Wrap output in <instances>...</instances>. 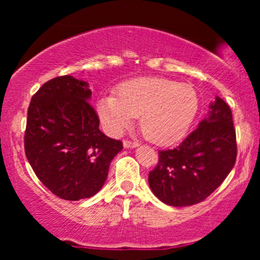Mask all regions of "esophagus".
<instances>
[{
  "label": "esophagus",
  "mask_w": 260,
  "mask_h": 260,
  "mask_svg": "<svg viewBox=\"0 0 260 260\" xmlns=\"http://www.w3.org/2000/svg\"><path fill=\"white\" fill-rule=\"evenodd\" d=\"M123 147L126 148V149L137 148V147H139V143L138 142H131V140H124V142H123Z\"/></svg>",
  "instance_id": "esophagus-1"
}]
</instances>
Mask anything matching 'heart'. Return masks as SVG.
<instances>
[{"label":"heart","instance_id":"heart-1","mask_svg":"<svg viewBox=\"0 0 260 260\" xmlns=\"http://www.w3.org/2000/svg\"><path fill=\"white\" fill-rule=\"evenodd\" d=\"M199 107L190 84L160 77L124 82L116 96L106 95L98 103L100 120L111 132H120L139 117L143 136L156 144H172L187 133Z\"/></svg>","mask_w":260,"mask_h":260}]
</instances>
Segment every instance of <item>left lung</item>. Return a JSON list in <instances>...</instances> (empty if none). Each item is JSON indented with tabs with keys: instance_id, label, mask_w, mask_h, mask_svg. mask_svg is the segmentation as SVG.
Segmentation results:
<instances>
[{
	"instance_id": "obj_1",
	"label": "left lung",
	"mask_w": 260,
	"mask_h": 260,
	"mask_svg": "<svg viewBox=\"0 0 260 260\" xmlns=\"http://www.w3.org/2000/svg\"><path fill=\"white\" fill-rule=\"evenodd\" d=\"M237 156L232 112L221 98L178 147L159 151L149 186L161 202L189 207L208 198L228 177Z\"/></svg>"
}]
</instances>
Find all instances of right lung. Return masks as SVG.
<instances>
[{"label": "right lung", "instance_id": "obj_1", "mask_svg": "<svg viewBox=\"0 0 260 260\" xmlns=\"http://www.w3.org/2000/svg\"><path fill=\"white\" fill-rule=\"evenodd\" d=\"M90 98L88 83L62 76L45 83L28 109L26 159L44 186L66 201L96 194L123 148L99 129Z\"/></svg>", "mask_w": 260, "mask_h": 260}]
</instances>
